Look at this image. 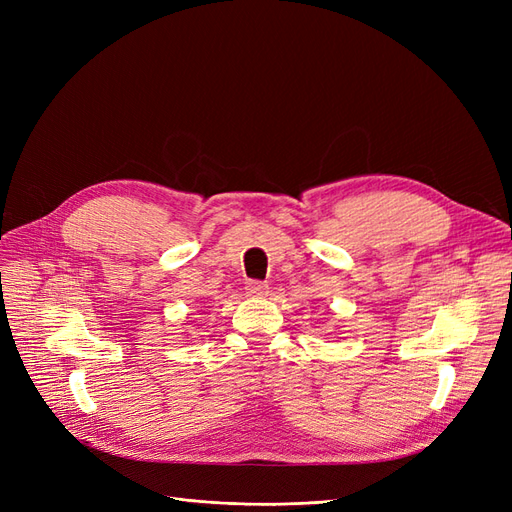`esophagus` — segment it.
<instances>
[{
	"label": "esophagus",
	"instance_id": "esophagus-1",
	"mask_svg": "<svg viewBox=\"0 0 512 512\" xmlns=\"http://www.w3.org/2000/svg\"><path fill=\"white\" fill-rule=\"evenodd\" d=\"M245 290H247V294H250V297H256V299H262V297H267V294H269V286L265 282H247Z\"/></svg>",
	"mask_w": 512,
	"mask_h": 512
}]
</instances>
